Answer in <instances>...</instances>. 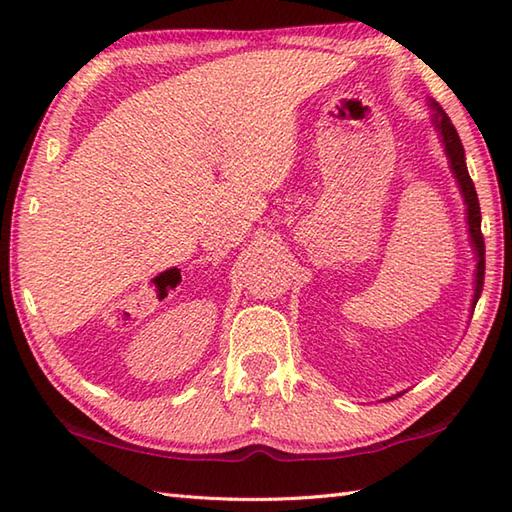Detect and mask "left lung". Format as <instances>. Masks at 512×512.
Returning a JSON list of instances; mask_svg holds the SVG:
<instances>
[{
    "mask_svg": "<svg viewBox=\"0 0 512 512\" xmlns=\"http://www.w3.org/2000/svg\"><path fill=\"white\" fill-rule=\"evenodd\" d=\"M429 110H431V125L436 127V132L440 136V143L444 147V154L449 158V167L455 182H458V189L462 193V200L466 206V226H469V242L473 246L475 253V281H473V299H471V314L475 310V303L482 295V286H484V237H482V213H480V200H477L475 193V184L469 176V169H466V158H464V147L462 140L455 132V127L451 123V118L447 116V112L442 107L429 99ZM402 396V394H396ZM391 396V398H396ZM387 398V400H391Z\"/></svg>",
    "mask_w": 512,
    "mask_h": 512,
    "instance_id": "1",
    "label": "left lung"
}]
</instances>
